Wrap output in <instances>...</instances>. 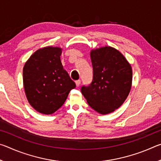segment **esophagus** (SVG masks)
<instances>
[{"label": "esophagus", "instance_id": "34e87169", "mask_svg": "<svg viewBox=\"0 0 161 161\" xmlns=\"http://www.w3.org/2000/svg\"><path fill=\"white\" fill-rule=\"evenodd\" d=\"M75 84H76V86H79L80 85V84H81V80H77V81H75Z\"/></svg>", "mask_w": 161, "mask_h": 161}]
</instances>
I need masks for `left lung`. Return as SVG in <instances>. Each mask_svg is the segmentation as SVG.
I'll list each match as a JSON object with an SVG mask.
<instances>
[{
  "label": "left lung",
  "instance_id": "obj_1",
  "mask_svg": "<svg viewBox=\"0 0 161 161\" xmlns=\"http://www.w3.org/2000/svg\"><path fill=\"white\" fill-rule=\"evenodd\" d=\"M93 80L81 92L90 107L101 114L113 112L123 104L131 88L132 69L119 50L102 47L90 53Z\"/></svg>",
  "mask_w": 161,
  "mask_h": 161
}]
</instances>
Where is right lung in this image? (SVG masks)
I'll use <instances>...</instances> for the list:
<instances>
[{"label":"right lung","instance_id":"1","mask_svg":"<svg viewBox=\"0 0 161 161\" xmlns=\"http://www.w3.org/2000/svg\"><path fill=\"white\" fill-rule=\"evenodd\" d=\"M62 49L45 47L32 54L23 67L25 95L32 107L43 114H52L66 101L76 84L60 60Z\"/></svg>","mask_w":161,"mask_h":161}]
</instances>
